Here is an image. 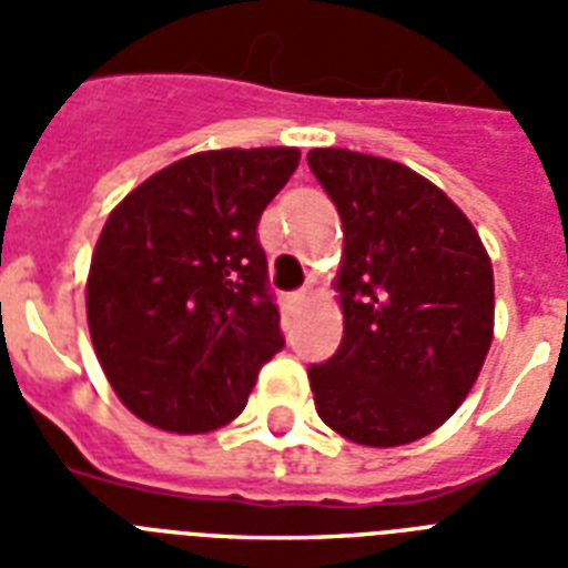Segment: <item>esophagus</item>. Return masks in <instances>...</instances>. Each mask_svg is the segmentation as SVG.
Masks as SVG:
<instances>
[{"instance_id":"obj_1","label":"esophagus","mask_w":568,"mask_h":568,"mask_svg":"<svg viewBox=\"0 0 568 568\" xmlns=\"http://www.w3.org/2000/svg\"><path fill=\"white\" fill-rule=\"evenodd\" d=\"M310 297H312V285H303L301 292L288 294V303H292V306H303V303L310 301Z\"/></svg>"}]
</instances>
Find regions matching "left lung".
I'll return each mask as SVG.
<instances>
[{
    "label": "left lung",
    "instance_id": "left-lung-1",
    "mask_svg": "<svg viewBox=\"0 0 568 568\" xmlns=\"http://www.w3.org/2000/svg\"><path fill=\"white\" fill-rule=\"evenodd\" d=\"M345 247L336 292L345 336L310 383L338 436L395 448L448 422L493 345V262L459 205L406 164L310 150Z\"/></svg>",
    "mask_w": 568,
    "mask_h": 568
}]
</instances>
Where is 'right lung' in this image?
Returning <instances> with one entry per match:
<instances>
[{"label":"right lung","mask_w":568,"mask_h":568,"mask_svg":"<svg viewBox=\"0 0 568 568\" xmlns=\"http://www.w3.org/2000/svg\"><path fill=\"white\" fill-rule=\"evenodd\" d=\"M297 162V146L185 155L109 214L84 306L102 372L141 422L217 430L283 351L256 226Z\"/></svg>","instance_id":"obj_1"}]
</instances>
